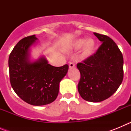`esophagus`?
I'll return each mask as SVG.
<instances>
[{
	"mask_svg": "<svg viewBox=\"0 0 131 131\" xmlns=\"http://www.w3.org/2000/svg\"><path fill=\"white\" fill-rule=\"evenodd\" d=\"M69 69H73V68H75V63L71 62V63H69Z\"/></svg>",
	"mask_w": 131,
	"mask_h": 131,
	"instance_id": "esophagus-1",
	"label": "esophagus"
}]
</instances>
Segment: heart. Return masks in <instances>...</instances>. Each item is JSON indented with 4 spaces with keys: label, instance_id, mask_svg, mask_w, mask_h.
<instances>
[{
    "label": "heart",
    "instance_id": "b5f03b06",
    "mask_svg": "<svg viewBox=\"0 0 131 131\" xmlns=\"http://www.w3.org/2000/svg\"><path fill=\"white\" fill-rule=\"evenodd\" d=\"M97 43L94 39H78L71 44V49L78 50L82 48V56L89 58L94 53L96 49Z\"/></svg>",
    "mask_w": 131,
    "mask_h": 131
}]
</instances>
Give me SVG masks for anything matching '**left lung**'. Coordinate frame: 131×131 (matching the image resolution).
<instances>
[{
	"label": "left lung",
	"instance_id": "1",
	"mask_svg": "<svg viewBox=\"0 0 131 131\" xmlns=\"http://www.w3.org/2000/svg\"><path fill=\"white\" fill-rule=\"evenodd\" d=\"M102 42L95 54L79 63L78 91L84 100L100 102L110 98L123 79V58L117 45L104 35L94 33Z\"/></svg>",
	"mask_w": 131,
	"mask_h": 131
}]
</instances>
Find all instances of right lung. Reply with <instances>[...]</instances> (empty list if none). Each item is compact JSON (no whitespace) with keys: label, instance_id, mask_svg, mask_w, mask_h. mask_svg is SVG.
I'll list each match as a JSON object with an SVG mask.
<instances>
[{"label":"right lung","instance_id":"add662e5","mask_svg":"<svg viewBox=\"0 0 131 131\" xmlns=\"http://www.w3.org/2000/svg\"><path fill=\"white\" fill-rule=\"evenodd\" d=\"M37 39L34 35L17 43L9 56V72L12 87L21 99L33 106H44L57 98L69 66H52L44 56L31 61V47Z\"/></svg>","mask_w":131,"mask_h":131}]
</instances>
